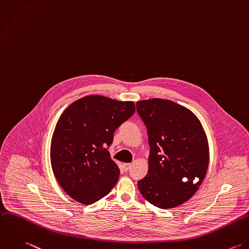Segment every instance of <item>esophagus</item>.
I'll use <instances>...</instances> for the list:
<instances>
[{"label":"esophagus","instance_id":"1","mask_svg":"<svg viewBox=\"0 0 249 249\" xmlns=\"http://www.w3.org/2000/svg\"><path fill=\"white\" fill-rule=\"evenodd\" d=\"M130 166H131V164H130V163H124V164H123V167H124V170L125 172L129 170Z\"/></svg>","mask_w":249,"mask_h":249}]
</instances>
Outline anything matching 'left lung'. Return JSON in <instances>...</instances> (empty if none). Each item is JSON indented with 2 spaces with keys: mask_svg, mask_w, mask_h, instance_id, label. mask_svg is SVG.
Wrapping results in <instances>:
<instances>
[{
  "mask_svg": "<svg viewBox=\"0 0 249 249\" xmlns=\"http://www.w3.org/2000/svg\"><path fill=\"white\" fill-rule=\"evenodd\" d=\"M149 138L148 175L138 181L146 200L171 209L189 200L209 165V145L198 118L171 100L153 98L136 103Z\"/></svg>",
  "mask_w": 249,
  "mask_h": 249,
  "instance_id": "left-lung-1",
  "label": "left lung"
}]
</instances>
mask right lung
Instances as JSON below:
<instances>
[{
	"label": "right lung",
	"instance_id": "1",
	"mask_svg": "<svg viewBox=\"0 0 249 249\" xmlns=\"http://www.w3.org/2000/svg\"><path fill=\"white\" fill-rule=\"evenodd\" d=\"M134 112L132 101L88 95L61 115L51 140V165L58 182L72 199L91 205L115 186L120 169L108 149L115 130Z\"/></svg>",
	"mask_w": 249,
	"mask_h": 249
}]
</instances>
